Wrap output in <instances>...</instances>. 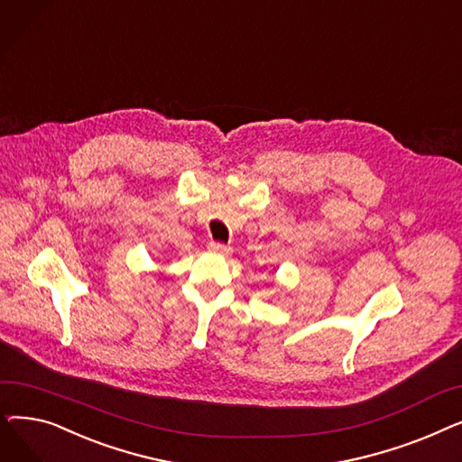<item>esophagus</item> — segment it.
Instances as JSON below:
<instances>
[{
    "mask_svg": "<svg viewBox=\"0 0 462 462\" xmlns=\"http://www.w3.org/2000/svg\"><path fill=\"white\" fill-rule=\"evenodd\" d=\"M208 249L213 253V254H221V256H226L232 253V247L225 245V244H215V241H211V244L208 245Z\"/></svg>",
    "mask_w": 462,
    "mask_h": 462,
    "instance_id": "1",
    "label": "esophagus"
}]
</instances>
